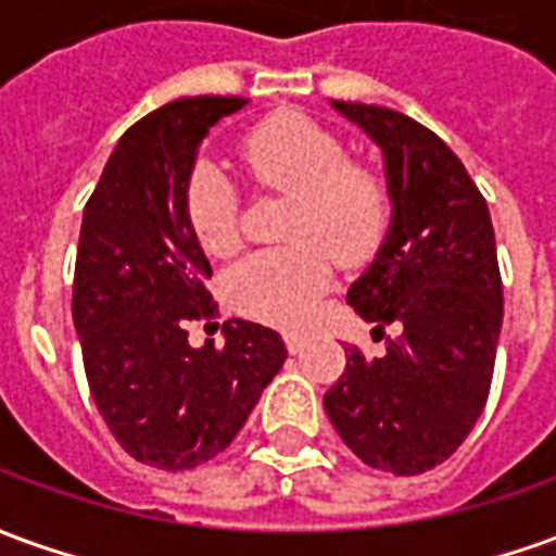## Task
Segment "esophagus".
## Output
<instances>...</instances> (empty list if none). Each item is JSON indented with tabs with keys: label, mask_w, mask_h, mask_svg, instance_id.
Returning a JSON list of instances; mask_svg holds the SVG:
<instances>
[{
	"label": "esophagus",
	"mask_w": 556,
	"mask_h": 556,
	"mask_svg": "<svg viewBox=\"0 0 556 556\" xmlns=\"http://www.w3.org/2000/svg\"><path fill=\"white\" fill-rule=\"evenodd\" d=\"M304 345H306V337L304 333H286V349H289L291 355H298V352H304Z\"/></svg>",
	"instance_id": "esophagus-1"
}]
</instances>
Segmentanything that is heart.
Listing matches in <instances>:
<instances>
[{
	"instance_id": "1",
	"label": "heart",
	"mask_w": 556,
	"mask_h": 556,
	"mask_svg": "<svg viewBox=\"0 0 556 556\" xmlns=\"http://www.w3.org/2000/svg\"><path fill=\"white\" fill-rule=\"evenodd\" d=\"M240 159L262 189L294 204L282 250L255 252L228 274V298L240 313L298 328L333 279V258L364 265L386 235L391 198L376 170L349 162L343 141L301 114L267 116L240 141ZM186 219L211 255L240 243V195L223 170L198 162L186 180Z\"/></svg>"
}]
</instances>
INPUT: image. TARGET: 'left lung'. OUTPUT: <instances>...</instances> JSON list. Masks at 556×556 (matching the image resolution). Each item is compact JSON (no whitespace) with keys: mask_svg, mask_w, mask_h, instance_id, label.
<instances>
[{"mask_svg":"<svg viewBox=\"0 0 556 556\" xmlns=\"http://www.w3.org/2000/svg\"><path fill=\"white\" fill-rule=\"evenodd\" d=\"M386 156L391 225L345 301L386 352L345 349L325 394L340 440L372 469L418 476L448 460L484 409L503 328L488 201L440 135L379 104L331 102Z\"/></svg>","mask_w":556,"mask_h":556,"instance_id":"1","label":"left lung"}]
</instances>
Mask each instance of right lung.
I'll return each mask as SVG.
<instances>
[{
  "mask_svg": "<svg viewBox=\"0 0 556 556\" xmlns=\"http://www.w3.org/2000/svg\"><path fill=\"white\" fill-rule=\"evenodd\" d=\"M243 104L192 96L138 119L84 207L72 316L89 391L116 442L168 472L228 448L286 361L282 337L255 321H225L223 349H192L186 331L216 316L186 180L213 123Z\"/></svg>",
  "mask_w": 556,
  "mask_h": 556,
  "instance_id": "obj_1",
  "label": "right lung"
}]
</instances>
